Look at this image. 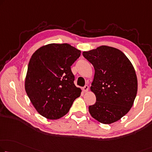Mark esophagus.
Returning <instances> with one entry per match:
<instances>
[{
	"instance_id": "esophagus-1",
	"label": "esophagus",
	"mask_w": 152,
	"mask_h": 152,
	"mask_svg": "<svg viewBox=\"0 0 152 152\" xmlns=\"http://www.w3.org/2000/svg\"><path fill=\"white\" fill-rule=\"evenodd\" d=\"M88 90H89V86L87 85L84 86V87L83 88V91H84V92H87Z\"/></svg>"
}]
</instances>
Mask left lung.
I'll return each mask as SVG.
<instances>
[{"instance_id":"1","label":"left lung","mask_w":152,"mask_h":152,"mask_svg":"<svg viewBox=\"0 0 152 152\" xmlns=\"http://www.w3.org/2000/svg\"><path fill=\"white\" fill-rule=\"evenodd\" d=\"M94 65V78L91 90L96 97L89 106L91 115L102 124L118 121L132 108L137 94V77L128 57L115 48L101 46L83 52Z\"/></svg>"}]
</instances>
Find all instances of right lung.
Masks as SVG:
<instances>
[{
    "mask_svg": "<svg viewBox=\"0 0 152 152\" xmlns=\"http://www.w3.org/2000/svg\"><path fill=\"white\" fill-rule=\"evenodd\" d=\"M81 52L68 44H50L31 56L25 79L27 96L37 111L49 119L66 115L81 89L74 85L71 66Z\"/></svg>",
    "mask_w": 152,
    "mask_h": 152,
    "instance_id": "add662e5",
    "label": "right lung"
}]
</instances>
